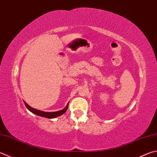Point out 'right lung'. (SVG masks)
Masks as SVG:
<instances>
[{
    "mask_svg": "<svg viewBox=\"0 0 157 157\" xmlns=\"http://www.w3.org/2000/svg\"><path fill=\"white\" fill-rule=\"evenodd\" d=\"M25 105L26 106L27 108L29 111H31V113H33V114H36V115H38V116H41V117H46V118H49V119H53V118H56L57 117H59L62 115H63V114L66 112L68 109V106H69V104L67 105V106L65 107L64 109H62L61 110H59V111H56V112H44V111H42V110H37L35 109V108H33L32 107H31L30 106H29L26 102H25Z\"/></svg>",
    "mask_w": 157,
    "mask_h": 157,
    "instance_id": "right-lung-1",
    "label": "right lung"
}]
</instances>
